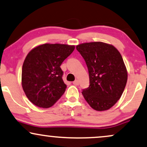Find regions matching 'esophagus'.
<instances>
[{
    "label": "esophagus",
    "mask_w": 147,
    "mask_h": 147,
    "mask_svg": "<svg viewBox=\"0 0 147 147\" xmlns=\"http://www.w3.org/2000/svg\"><path fill=\"white\" fill-rule=\"evenodd\" d=\"M73 84L74 85H78L79 84V80H75V81H73Z\"/></svg>",
    "instance_id": "1"
}]
</instances>
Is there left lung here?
<instances>
[{
  "label": "left lung",
  "instance_id": "left-lung-1",
  "mask_svg": "<svg viewBox=\"0 0 147 147\" xmlns=\"http://www.w3.org/2000/svg\"><path fill=\"white\" fill-rule=\"evenodd\" d=\"M76 48L86 62L90 77L83 97L94 110H109L120 99L127 83L121 55L112 45L103 42H84Z\"/></svg>",
  "mask_w": 147,
  "mask_h": 147
}]
</instances>
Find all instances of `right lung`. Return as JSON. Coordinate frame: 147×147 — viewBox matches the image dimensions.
<instances>
[{"mask_svg":"<svg viewBox=\"0 0 147 147\" xmlns=\"http://www.w3.org/2000/svg\"><path fill=\"white\" fill-rule=\"evenodd\" d=\"M75 48L66 44L45 43L28 53L22 66V85L26 96L36 107H51L64 94L66 85L60 66Z\"/></svg>","mask_w":147,"mask_h":147,"instance_id":"obj_1","label":"right lung"}]
</instances>
